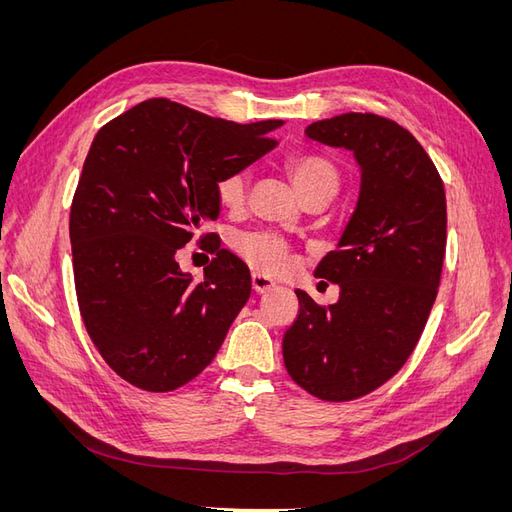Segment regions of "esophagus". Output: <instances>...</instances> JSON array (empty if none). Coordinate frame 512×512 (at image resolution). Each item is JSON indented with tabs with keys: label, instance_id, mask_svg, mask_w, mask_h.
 Returning a JSON list of instances; mask_svg holds the SVG:
<instances>
[{
	"label": "esophagus",
	"instance_id": "34e87169",
	"mask_svg": "<svg viewBox=\"0 0 512 512\" xmlns=\"http://www.w3.org/2000/svg\"><path fill=\"white\" fill-rule=\"evenodd\" d=\"M252 288H254V292H258V294H265V292H269V290L275 288V282L271 280V277L262 275V273H252Z\"/></svg>",
	"mask_w": 512,
	"mask_h": 512
}]
</instances>
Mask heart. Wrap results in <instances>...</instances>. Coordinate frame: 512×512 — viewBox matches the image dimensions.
<instances>
[{"label":"heart","mask_w":512,"mask_h":512,"mask_svg":"<svg viewBox=\"0 0 512 512\" xmlns=\"http://www.w3.org/2000/svg\"><path fill=\"white\" fill-rule=\"evenodd\" d=\"M288 173L299 196L312 190H329L333 194L337 192L339 170L327 158H318V156L294 158L288 164ZM247 185H250V175H247V170H232V173L224 175L218 181V196L226 207H237L245 200ZM237 247L256 269L267 271V273L282 271L290 262L288 245L273 235H245L237 241Z\"/></svg>","instance_id":"heart-1"}]
</instances>
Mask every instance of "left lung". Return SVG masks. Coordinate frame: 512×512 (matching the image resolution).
Listing matches in <instances>:
<instances>
[{
    "instance_id": "left-lung-1",
    "label": "left lung",
    "mask_w": 512,
    "mask_h": 512,
    "mask_svg": "<svg viewBox=\"0 0 512 512\" xmlns=\"http://www.w3.org/2000/svg\"><path fill=\"white\" fill-rule=\"evenodd\" d=\"M305 136L352 151L361 185L335 250L316 267L339 286V301L320 307L297 290L284 363L307 393L348 401L395 376L421 339L442 275L446 196L421 143L391 119L344 113Z\"/></svg>"
}]
</instances>
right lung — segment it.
<instances>
[{"mask_svg": "<svg viewBox=\"0 0 512 512\" xmlns=\"http://www.w3.org/2000/svg\"><path fill=\"white\" fill-rule=\"evenodd\" d=\"M282 126L153 98L91 143L70 211L76 297L104 361L138 389L164 393L196 378L250 299V269L232 252L220 250L200 284L175 254L220 218L218 181L269 153Z\"/></svg>", "mask_w": 512, "mask_h": 512, "instance_id": "right-lung-1", "label": "right lung"}]
</instances>
